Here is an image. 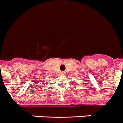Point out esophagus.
<instances>
[{
  "mask_svg": "<svg viewBox=\"0 0 123 123\" xmlns=\"http://www.w3.org/2000/svg\"><path fill=\"white\" fill-rule=\"evenodd\" d=\"M65 74V73L64 72H61V74Z\"/></svg>",
  "mask_w": 123,
  "mask_h": 123,
  "instance_id": "esophagus-1",
  "label": "esophagus"
}]
</instances>
